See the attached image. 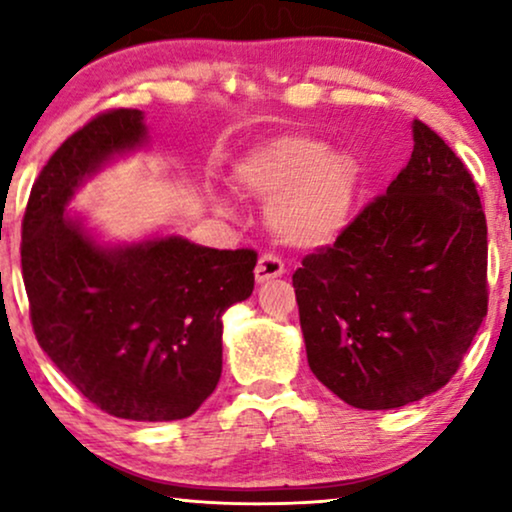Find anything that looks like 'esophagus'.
Returning <instances> with one entry per match:
<instances>
[{"mask_svg": "<svg viewBox=\"0 0 512 512\" xmlns=\"http://www.w3.org/2000/svg\"><path fill=\"white\" fill-rule=\"evenodd\" d=\"M282 275H284L282 258H277L272 254H263L261 258H258L256 270H254V277H256L258 284H265V282H270V279H277Z\"/></svg>", "mask_w": 512, "mask_h": 512, "instance_id": "1", "label": "esophagus"}]
</instances>
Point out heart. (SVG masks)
Masks as SVG:
<instances>
[{
	"label": "heart",
	"mask_w": 512,
	"mask_h": 512,
	"mask_svg": "<svg viewBox=\"0 0 512 512\" xmlns=\"http://www.w3.org/2000/svg\"><path fill=\"white\" fill-rule=\"evenodd\" d=\"M240 191L270 198L268 223L296 249H326L347 233L361 193V165L324 139L284 132L249 146L233 165Z\"/></svg>",
	"instance_id": "b5f03b06"
}]
</instances>
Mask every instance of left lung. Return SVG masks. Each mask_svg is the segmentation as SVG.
<instances>
[{
    "label": "left lung",
    "mask_w": 512,
    "mask_h": 512,
    "mask_svg": "<svg viewBox=\"0 0 512 512\" xmlns=\"http://www.w3.org/2000/svg\"><path fill=\"white\" fill-rule=\"evenodd\" d=\"M387 195L293 272L310 370L342 401L394 410L457 373L487 314V221L454 151L412 121Z\"/></svg>",
    "instance_id": "left-lung-1"
}]
</instances>
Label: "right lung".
Returning <instances> with one entry per match:
<instances>
[{
	"label": "right lung",
	"mask_w": 512,
	"mask_h": 512,
	"mask_svg": "<svg viewBox=\"0 0 512 512\" xmlns=\"http://www.w3.org/2000/svg\"><path fill=\"white\" fill-rule=\"evenodd\" d=\"M149 142L139 109L74 132L34 181L20 263L34 335L60 373L109 415L172 422L219 384L223 312L254 291L256 251L174 233L109 242L72 212L88 179Z\"/></svg>",
	"instance_id": "1"
}]
</instances>
